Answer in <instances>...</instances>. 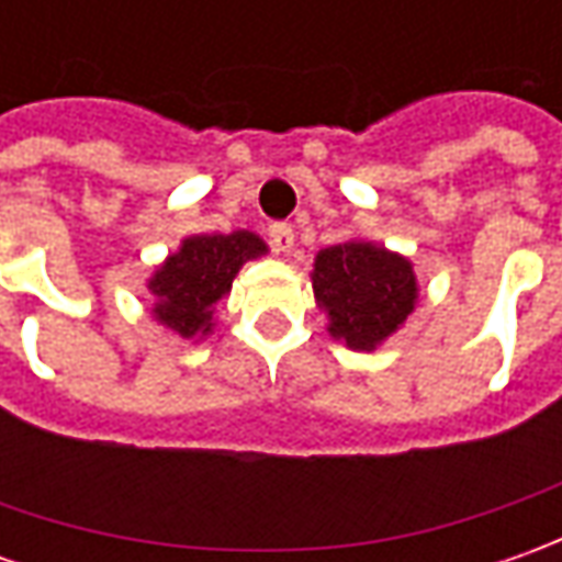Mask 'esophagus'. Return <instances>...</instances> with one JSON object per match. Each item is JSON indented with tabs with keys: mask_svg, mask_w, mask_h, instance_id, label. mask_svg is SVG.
<instances>
[{
	"mask_svg": "<svg viewBox=\"0 0 562 562\" xmlns=\"http://www.w3.org/2000/svg\"><path fill=\"white\" fill-rule=\"evenodd\" d=\"M271 247L278 252H291L293 249V227L291 225H271Z\"/></svg>",
	"mask_w": 562,
	"mask_h": 562,
	"instance_id": "esophagus-1",
	"label": "esophagus"
}]
</instances>
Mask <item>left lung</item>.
I'll use <instances>...</instances> for the list:
<instances>
[{
    "instance_id": "1",
    "label": "left lung",
    "mask_w": 562,
    "mask_h": 562,
    "mask_svg": "<svg viewBox=\"0 0 562 562\" xmlns=\"http://www.w3.org/2000/svg\"><path fill=\"white\" fill-rule=\"evenodd\" d=\"M310 281L328 335L357 353H375L419 306L413 259L366 237L318 249Z\"/></svg>"
}]
</instances>
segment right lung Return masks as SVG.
Listing matches in <instances>:
<instances>
[{"label": "right lung", "instance_id": "obj_1", "mask_svg": "<svg viewBox=\"0 0 562 562\" xmlns=\"http://www.w3.org/2000/svg\"><path fill=\"white\" fill-rule=\"evenodd\" d=\"M269 256V244L252 231L190 234L146 278L153 318L181 340L200 344L215 331V306L231 293L249 259Z\"/></svg>", "mask_w": 562, "mask_h": 562}]
</instances>
